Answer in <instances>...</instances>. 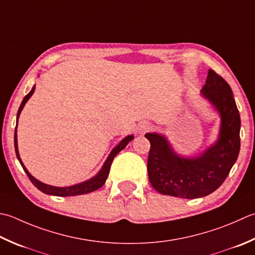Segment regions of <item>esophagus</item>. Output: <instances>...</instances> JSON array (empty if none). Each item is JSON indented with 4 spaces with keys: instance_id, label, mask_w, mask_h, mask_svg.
<instances>
[{
    "instance_id": "1",
    "label": "esophagus",
    "mask_w": 255,
    "mask_h": 255,
    "mask_svg": "<svg viewBox=\"0 0 255 255\" xmlns=\"http://www.w3.org/2000/svg\"><path fill=\"white\" fill-rule=\"evenodd\" d=\"M150 128H151V126H150V124H149V123H141L138 127V132L139 133H144V132L150 130Z\"/></svg>"
}]
</instances>
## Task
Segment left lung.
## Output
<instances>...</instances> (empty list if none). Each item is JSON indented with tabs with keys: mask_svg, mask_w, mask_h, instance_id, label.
<instances>
[{
	"mask_svg": "<svg viewBox=\"0 0 255 255\" xmlns=\"http://www.w3.org/2000/svg\"><path fill=\"white\" fill-rule=\"evenodd\" d=\"M202 95L220 113L221 128L218 141L200 156L179 157L161 134H144L150 141L148 178L161 194L184 199L206 197L221 186L237 161L241 121L231 87L210 69Z\"/></svg>",
	"mask_w": 255,
	"mask_h": 255,
	"instance_id": "8db88e82",
	"label": "left lung"
}]
</instances>
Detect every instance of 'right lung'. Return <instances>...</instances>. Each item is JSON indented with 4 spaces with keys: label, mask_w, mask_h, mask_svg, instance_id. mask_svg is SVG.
I'll list each match as a JSON object with an SVG mask.
<instances>
[{
    "label": "right lung",
    "mask_w": 255,
    "mask_h": 255,
    "mask_svg": "<svg viewBox=\"0 0 255 255\" xmlns=\"http://www.w3.org/2000/svg\"><path fill=\"white\" fill-rule=\"evenodd\" d=\"M35 91V86H33L32 91L29 92L26 96L24 97L23 102L21 104V106L18 108V112H17V121H18V117H19V114H21L22 109L24 107L25 103L28 101V98L32 96L33 93ZM17 127V125H16ZM16 127H15V133H14V147H15V152H16V157L18 159L19 163H21V166L23 167L24 171L26 172L27 177L29 178V180L34 184L35 187H36L38 190H41L42 192L46 193V194H52V196H57V197H69V196H79V194H85V193H89V192H93L95 190H97L101 187L104 186L105 181H106V179L109 174V170H111V166H112V162L114 160V158L116 154L122 151L123 149L127 146L129 141H131L133 139L132 134L130 136H127L126 138H124L123 140L119 142L118 146L115 147L113 149V151L109 154L107 160L105 161L103 168L101 169V171H99L96 176L94 178L89 179V180L82 182V183H78V184H75V186L72 187H65V188H59V187H53V186H48V184H45L41 181H38L37 179H35L31 173L27 171V169L24 167V164L21 160V158H19V153H18V149H17V134H16Z\"/></svg>",
    "instance_id": "obj_1"
}]
</instances>
